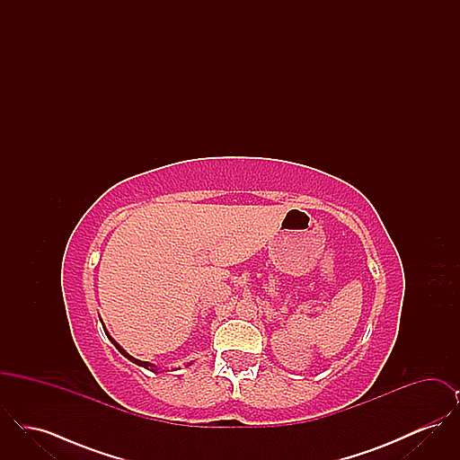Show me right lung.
Returning <instances> with one entry per match:
<instances>
[{"instance_id":"obj_1","label":"right lung","mask_w":460,"mask_h":460,"mask_svg":"<svg viewBox=\"0 0 460 460\" xmlns=\"http://www.w3.org/2000/svg\"><path fill=\"white\" fill-rule=\"evenodd\" d=\"M103 329H105V326H103ZM105 334H107L110 340H111V343L115 345V349L120 351V353H122V355H124L126 358H129L131 362H134V364H137V366H141V367H145V369H148V371H156V366H154V364H150V362H145V360H137V358H134V357H131V355H129L128 351L124 350V349H122V347H120V345H119V343H117V341H115V340H113V338L110 336L109 331H107V329H105ZM190 364H191V362H190Z\"/></svg>"}]
</instances>
